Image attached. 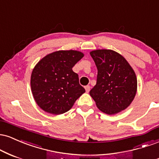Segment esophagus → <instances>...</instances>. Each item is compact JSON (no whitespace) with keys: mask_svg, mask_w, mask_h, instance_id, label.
<instances>
[{"mask_svg":"<svg viewBox=\"0 0 159 159\" xmlns=\"http://www.w3.org/2000/svg\"><path fill=\"white\" fill-rule=\"evenodd\" d=\"M85 90H86V92L89 93V91L90 90V85L85 86Z\"/></svg>","mask_w":159,"mask_h":159,"instance_id":"1","label":"esophagus"}]
</instances>
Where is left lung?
Listing matches in <instances>:
<instances>
[{
    "instance_id": "1",
    "label": "left lung",
    "mask_w": 159,
    "mask_h": 159,
    "mask_svg": "<svg viewBox=\"0 0 159 159\" xmlns=\"http://www.w3.org/2000/svg\"><path fill=\"white\" fill-rule=\"evenodd\" d=\"M90 55L98 69L96 84L90 91L100 111L115 114L132 103L137 91V78L131 66L112 50L93 51Z\"/></svg>"
}]
</instances>
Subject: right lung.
<instances>
[{"label":"right lung","instance_id":"obj_1","mask_svg":"<svg viewBox=\"0 0 159 159\" xmlns=\"http://www.w3.org/2000/svg\"><path fill=\"white\" fill-rule=\"evenodd\" d=\"M84 57L77 51H58L49 54L34 67L30 78L33 96L45 112L61 114L73 106L85 92L72 67Z\"/></svg>","mask_w":159,"mask_h":159}]
</instances>
